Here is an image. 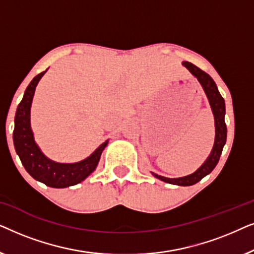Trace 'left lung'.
Listing matches in <instances>:
<instances>
[{
    "instance_id": "obj_1",
    "label": "left lung",
    "mask_w": 254,
    "mask_h": 254,
    "mask_svg": "<svg viewBox=\"0 0 254 254\" xmlns=\"http://www.w3.org/2000/svg\"><path fill=\"white\" fill-rule=\"evenodd\" d=\"M183 65L199 81L204 93H206L211 111H213L215 120V141L213 149H211L210 154L206 161L203 162V164L196 171H194L189 176L179 177V178H166V177L159 176L157 173H151L155 178L162 180L164 183L178 186H190L196 184L197 182H200L203 177L209 175L215 169V166L217 165L218 159L221 157L222 150H223V147L225 144V141H227V125H225L224 121L225 103L223 97L221 96L220 91H218L216 83L214 82V79L207 72L201 70L200 68H197L196 65L190 64V62L184 61Z\"/></svg>"
}]
</instances>
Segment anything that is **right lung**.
<instances>
[{
    "label": "right lung",
    "mask_w": 254,
    "mask_h": 254,
    "mask_svg": "<svg viewBox=\"0 0 254 254\" xmlns=\"http://www.w3.org/2000/svg\"><path fill=\"white\" fill-rule=\"evenodd\" d=\"M46 71L47 69L31 81L17 107L13 145L23 166L32 178L54 189H65L83 182L95 171L109 140L100 144L89 157L76 163H58L43 154L34 141L31 128V105L38 83Z\"/></svg>",
    "instance_id": "add662e5"
}]
</instances>
